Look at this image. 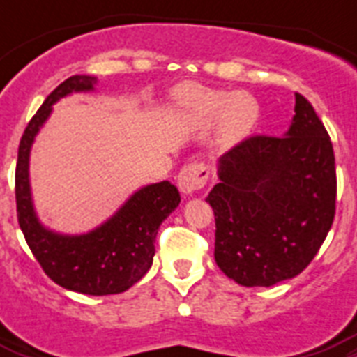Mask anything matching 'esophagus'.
<instances>
[{"label": "esophagus", "mask_w": 357, "mask_h": 357, "mask_svg": "<svg viewBox=\"0 0 357 357\" xmlns=\"http://www.w3.org/2000/svg\"><path fill=\"white\" fill-rule=\"evenodd\" d=\"M209 179V168L204 162H190L181 168L178 176V187L185 195H192L206 187Z\"/></svg>", "instance_id": "34e87169"}]
</instances>
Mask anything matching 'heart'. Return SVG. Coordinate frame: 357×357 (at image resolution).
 <instances>
[{
    "label": "heart",
    "instance_id": "heart-1",
    "mask_svg": "<svg viewBox=\"0 0 357 357\" xmlns=\"http://www.w3.org/2000/svg\"><path fill=\"white\" fill-rule=\"evenodd\" d=\"M174 102L192 128L207 129L217 122V139L224 146L246 140L259 123V103L248 92H228L189 83L174 91Z\"/></svg>",
    "mask_w": 357,
    "mask_h": 357
}]
</instances>
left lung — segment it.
Masks as SVG:
<instances>
[{"mask_svg":"<svg viewBox=\"0 0 357 357\" xmlns=\"http://www.w3.org/2000/svg\"><path fill=\"white\" fill-rule=\"evenodd\" d=\"M220 183L206 202L215 213V261L244 287L298 276L335 217V155L324 123L296 92L285 137L252 135L218 162Z\"/></svg>","mask_w":357,"mask_h":357,"instance_id":"obj_1","label":"left lung"}]
</instances>
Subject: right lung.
<instances>
[{
  "mask_svg": "<svg viewBox=\"0 0 357 357\" xmlns=\"http://www.w3.org/2000/svg\"><path fill=\"white\" fill-rule=\"evenodd\" d=\"M94 83L96 77L91 75H72L42 103L20 140L14 192L22 234L47 278L75 293L103 296L128 291L148 272L155 254L157 229L181 198L170 181H161L135 192L113 218L91 234L66 237L42 228L33 211L27 178L31 144L53 103L70 92L91 91Z\"/></svg>",
  "mask_w": 357,
  "mask_h": 357,
  "instance_id": "obj_1",
  "label": "right lung"
}]
</instances>
